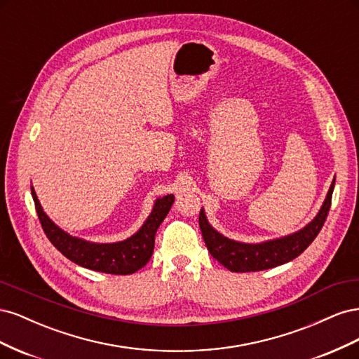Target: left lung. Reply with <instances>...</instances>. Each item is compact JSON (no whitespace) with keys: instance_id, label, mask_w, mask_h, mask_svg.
<instances>
[{"instance_id":"left-lung-1","label":"left lung","mask_w":359,"mask_h":359,"mask_svg":"<svg viewBox=\"0 0 359 359\" xmlns=\"http://www.w3.org/2000/svg\"><path fill=\"white\" fill-rule=\"evenodd\" d=\"M334 182L335 181L331 184L320 211L304 229L283 238H277V240L259 244L238 243L223 236L208 223L203 210H201L199 226L206 248H208L214 259L219 260L224 268L232 271V273L264 271L289 262V260L298 257L320 232L331 208Z\"/></svg>"}]
</instances>
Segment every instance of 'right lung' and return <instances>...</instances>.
<instances>
[{
  "label": "right lung",
  "instance_id": "add662e5",
  "mask_svg": "<svg viewBox=\"0 0 359 359\" xmlns=\"http://www.w3.org/2000/svg\"><path fill=\"white\" fill-rule=\"evenodd\" d=\"M31 194L36 203V211L43 231H45L53 247L60 250L72 262L83 268L116 276L133 274L148 264V260L154 252L156 232L168 215L173 201H175L173 194H168L165 198L157 199L147 222L135 235L127 238V240L111 244H97L85 241L82 238L72 236L60 229L46 215V212L43 211L37 194L32 187Z\"/></svg>",
  "mask_w": 359,
  "mask_h": 359
}]
</instances>
